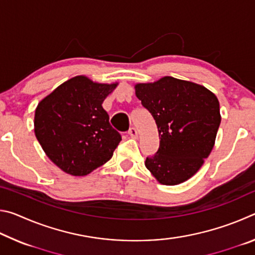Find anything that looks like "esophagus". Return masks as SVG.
Listing matches in <instances>:
<instances>
[{
  "mask_svg": "<svg viewBox=\"0 0 255 255\" xmlns=\"http://www.w3.org/2000/svg\"><path fill=\"white\" fill-rule=\"evenodd\" d=\"M128 135L130 136L131 138H136V137H137V130H136V128H133V127H130V128H129V130H128Z\"/></svg>",
  "mask_w": 255,
  "mask_h": 255,
  "instance_id": "obj_1",
  "label": "esophagus"
}]
</instances>
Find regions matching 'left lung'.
I'll return each mask as SVG.
<instances>
[{
    "mask_svg": "<svg viewBox=\"0 0 255 255\" xmlns=\"http://www.w3.org/2000/svg\"><path fill=\"white\" fill-rule=\"evenodd\" d=\"M135 90L159 136V147L146 157V167L162 184L184 182L214 147L221 125L218 99L205 86L172 76L136 84Z\"/></svg>",
    "mask_w": 255,
    "mask_h": 255,
    "instance_id": "1",
    "label": "left lung"
}]
</instances>
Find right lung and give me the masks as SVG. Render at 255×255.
Masks as SVG:
<instances>
[{"mask_svg": "<svg viewBox=\"0 0 255 255\" xmlns=\"http://www.w3.org/2000/svg\"><path fill=\"white\" fill-rule=\"evenodd\" d=\"M116 86L75 76L39 102L34 133L47 156L62 171L83 176L112 157L122 135L111 127L102 103Z\"/></svg>", "mask_w": 255, "mask_h": 255, "instance_id": "add662e5", "label": "right lung"}]
</instances>
